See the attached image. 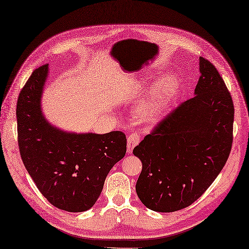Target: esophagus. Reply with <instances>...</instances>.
Returning a JSON list of instances; mask_svg holds the SVG:
<instances>
[{"label":"esophagus","mask_w":249,"mask_h":249,"mask_svg":"<svg viewBox=\"0 0 249 249\" xmlns=\"http://www.w3.org/2000/svg\"><path fill=\"white\" fill-rule=\"evenodd\" d=\"M140 142V136L138 133H132L127 136V142H126V145H127V152L128 153H132L133 152V149L135 148V146H137V145L139 144Z\"/></svg>","instance_id":"obj_1"}]
</instances>
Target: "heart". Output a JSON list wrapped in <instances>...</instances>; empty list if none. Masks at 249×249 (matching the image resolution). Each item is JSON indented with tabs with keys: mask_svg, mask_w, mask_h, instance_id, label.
I'll return each instance as SVG.
<instances>
[{
	"mask_svg": "<svg viewBox=\"0 0 249 249\" xmlns=\"http://www.w3.org/2000/svg\"><path fill=\"white\" fill-rule=\"evenodd\" d=\"M177 89V82L172 78H167L154 88L147 99L138 110L139 121L144 124L156 123L161 111L172 100Z\"/></svg>",
	"mask_w": 249,
	"mask_h": 249,
	"instance_id": "heart-1",
	"label": "heart"
}]
</instances>
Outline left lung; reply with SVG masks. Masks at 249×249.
Returning <instances> with one entry per match:
<instances>
[{
  "label": "left lung",
  "mask_w": 249,
  "mask_h": 249,
  "mask_svg": "<svg viewBox=\"0 0 249 249\" xmlns=\"http://www.w3.org/2000/svg\"><path fill=\"white\" fill-rule=\"evenodd\" d=\"M195 97L173 109L134 148L142 162L136 192L147 208L174 212L207 191L233 144L234 104L217 69L200 57Z\"/></svg>",
  "instance_id": "left-lung-1"
}]
</instances>
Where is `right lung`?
Listing matches in <instances>:
<instances>
[{
  "instance_id": "right-lung-1",
  "label": "right lung",
  "mask_w": 249,
  "mask_h": 249,
  "mask_svg": "<svg viewBox=\"0 0 249 249\" xmlns=\"http://www.w3.org/2000/svg\"><path fill=\"white\" fill-rule=\"evenodd\" d=\"M47 73L48 64L34 71L17 100L20 157L51 205L69 212L87 211L97 202L111 168L124 157L126 138L121 131L77 135L51 126L40 108Z\"/></svg>"
}]
</instances>
